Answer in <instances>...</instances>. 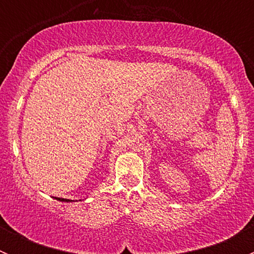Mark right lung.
Masks as SVG:
<instances>
[{"mask_svg":"<svg viewBox=\"0 0 254 254\" xmlns=\"http://www.w3.org/2000/svg\"><path fill=\"white\" fill-rule=\"evenodd\" d=\"M55 199H56V200H60V201H71V200H70V199H64V198H56V196H55Z\"/></svg>","mask_w":254,"mask_h":254,"instance_id":"right-lung-1","label":"right lung"}]
</instances>
